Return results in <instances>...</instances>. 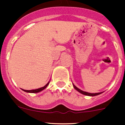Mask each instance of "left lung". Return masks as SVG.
Here are the masks:
<instances>
[{
	"instance_id": "left-lung-1",
	"label": "left lung",
	"mask_w": 125,
	"mask_h": 125,
	"mask_svg": "<svg viewBox=\"0 0 125 125\" xmlns=\"http://www.w3.org/2000/svg\"><path fill=\"white\" fill-rule=\"evenodd\" d=\"M73 86H74V88H75V89H76L77 91H79V93H81V94H83V95H88V96H95V95H99V94H102V93H87V92H85V91H83L81 90V89H79V88H77V87H76L75 86V85L73 84Z\"/></svg>"
}]
</instances>
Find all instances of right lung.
Masks as SVG:
<instances>
[{
	"mask_svg": "<svg viewBox=\"0 0 125 125\" xmlns=\"http://www.w3.org/2000/svg\"><path fill=\"white\" fill-rule=\"evenodd\" d=\"M49 83H50V82H49L47 84H46V85H45L43 87H42V88H39V89H32V90H25V89H22V90H23V91L25 92H26V93H39V92L42 91V90H43L44 89H45V88L47 87L48 85H49Z\"/></svg>",
	"mask_w": 125,
	"mask_h": 125,
	"instance_id": "1",
	"label": "right lung"
}]
</instances>
